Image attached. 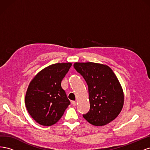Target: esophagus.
Here are the masks:
<instances>
[{
  "label": "esophagus",
  "instance_id": "34e87169",
  "mask_svg": "<svg viewBox=\"0 0 150 150\" xmlns=\"http://www.w3.org/2000/svg\"><path fill=\"white\" fill-rule=\"evenodd\" d=\"M71 104H72V106H75L76 105V101H72L71 102Z\"/></svg>",
  "mask_w": 150,
  "mask_h": 150
}]
</instances>
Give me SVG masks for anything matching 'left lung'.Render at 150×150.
<instances>
[{
    "label": "left lung",
    "instance_id": "left-lung-1",
    "mask_svg": "<svg viewBox=\"0 0 150 150\" xmlns=\"http://www.w3.org/2000/svg\"><path fill=\"white\" fill-rule=\"evenodd\" d=\"M76 71L88 86L89 111L84 118L94 126L106 125L118 116L124 96L117 77L110 67L94 62H76Z\"/></svg>",
    "mask_w": 150,
    "mask_h": 150
}]
</instances>
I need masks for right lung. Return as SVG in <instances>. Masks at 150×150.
I'll list each match as a JSON object with an SVG mask.
<instances>
[{"label": "right lung", "mask_w": 150, "mask_h": 150, "mask_svg": "<svg viewBox=\"0 0 150 150\" xmlns=\"http://www.w3.org/2000/svg\"><path fill=\"white\" fill-rule=\"evenodd\" d=\"M71 65L69 62L52 64L40 71L30 83L25 106L38 123L46 126L56 123L70 104L61 81Z\"/></svg>", "instance_id": "1"}]
</instances>
